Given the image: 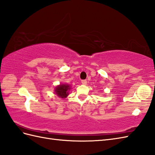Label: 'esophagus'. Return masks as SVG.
I'll use <instances>...</instances> for the list:
<instances>
[{"instance_id":"obj_1","label":"esophagus","mask_w":155,"mask_h":155,"mask_svg":"<svg viewBox=\"0 0 155 155\" xmlns=\"http://www.w3.org/2000/svg\"><path fill=\"white\" fill-rule=\"evenodd\" d=\"M81 82H82V84H84V85H86V84H87V81H86V80H82V81H81Z\"/></svg>"}]
</instances>
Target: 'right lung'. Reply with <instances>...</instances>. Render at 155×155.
<instances>
[{
    "label": "right lung",
    "instance_id": "right-lung-1",
    "mask_svg": "<svg viewBox=\"0 0 155 155\" xmlns=\"http://www.w3.org/2000/svg\"><path fill=\"white\" fill-rule=\"evenodd\" d=\"M70 89L71 86L69 84H60L55 87V93L59 97L65 98L69 95Z\"/></svg>",
    "mask_w": 155,
    "mask_h": 155
}]
</instances>
